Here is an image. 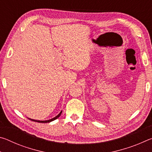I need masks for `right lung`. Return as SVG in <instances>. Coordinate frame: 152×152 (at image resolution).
Here are the masks:
<instances>
[{"instance_id": "1", "label": "right lung", "mask_w": 152, "mask_h": 152, "mask_svg": "<svg viewBox=\"0 0 152 152\" xmlns=\"http://www.w3.org/2000/svg\"><path fill=\"white\" fill-rule=\"evenodd\" d=\"M61 112L62 111H61L60 113V114H59L58 115H57V116H56V117H54V118H53V119H50V120H48V121H37V120H33V119H31V121H35V122H38V123H49V122H51V121H54V120H56V119H57L61 115Z\"/></svg>"}]
</instances>
